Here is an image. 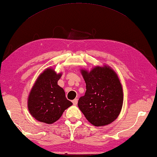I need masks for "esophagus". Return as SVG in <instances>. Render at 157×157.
I'll return each mask as SVG.
<instances>
[{"instance_id":"esophagus-1","label":"esophagus","mask_w":157,"mask_h":157,"mask_svg":"<svg viewBox=\"0 0 157 157\" xmlns=\"http://www.w3.org/2000/svg\"><path fill=\"white\" fill-rule=\"evenodd\" d=\"M72 103H73V105H76L77 103H78V98H75V99H74L72 101Z\"/></svg>"}]
</instances>
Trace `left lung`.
<instances>
[{
	"instance_id": "1",
	"label": "left lung",
	"mask_w": 157,
	"mask_h": 157,
	"mask_svg": "<svg viewBox=\"0 0 157 157\" xmlns=\"http://www.w3.org/2000/svg\"><path fill=\"white\" fill-rule=\"evenodd\" d=\"M86 92L78 106L86 119L97 127L108 125L121 110L123 94L117 74L110 67H97L88 72L81 70Z\"/></svg>"
}]
</instances>
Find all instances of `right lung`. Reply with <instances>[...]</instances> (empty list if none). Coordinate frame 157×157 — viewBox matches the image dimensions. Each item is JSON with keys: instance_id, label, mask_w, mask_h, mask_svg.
Segmentation results:
<instances>
[{"instance_id": "obj_1", "label": "right lung", "mask_w": 157, "mask_h": 157, "mask_svg": "<svg viewBox=\"0 0 157 157\" xmlns=\"http://www.w3.org/2000/svg\"><path fill=\"white\" fill-rule=\"evenodd\" d=\"M61 74L47 69L36 81L28 98L32 116L40 122L51 124L60 119L72 103L65 97L64 90L58 86Z\"/></svg>"}]
</instances>
